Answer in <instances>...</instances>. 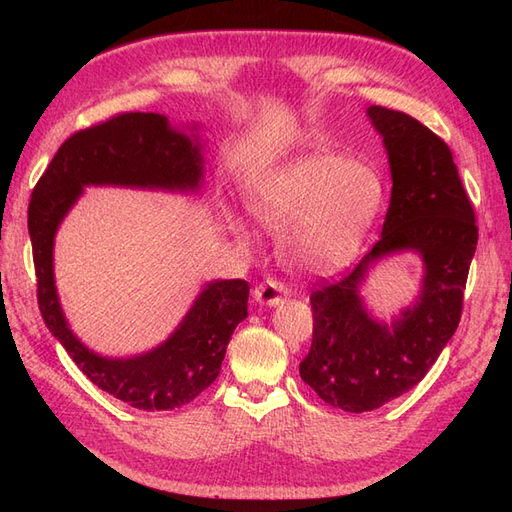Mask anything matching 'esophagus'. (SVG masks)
<instances>
[{
	"mask_svg": "<svg viewBox=\"0 0 512 512\" xmlns=\"http://www.w3.org/2000/svg\"><path fill=\"white\" fill-rule=\"evenodd\" d=\"M286 297H288V288L280 280H275V277H269V280H265L254 288V299L262 305H277Z\"/></svg>",
	"mask_w": 512,
	"mask_h": 512,
	"instance_id": "34e87169",
	"label": "esophagus"
}]
</instances>
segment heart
Segmentation results:
<instances>
[{
	"label": "heart",
	"instance_id": "b5f03b06",
	"mask_svg": "<svg viewBox=\"0 0 512 512\" xmlns=\"http://www.w3.org/2000/svg\"><path fill=\"white\" fill-rule=\"evenodd\" d=\"M382 200L384 185L371 166L309 153L275 170L254 211L269 228H286L282 250L294 269L329 275L359 250Z\"/></svg>",
	"mask_w": 512,
	"mask_h": 512
}]
</instances>
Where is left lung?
<instances>
[{
  "label": "left lung",
  "mask_w": 512,
  "mask_h": 512,
  "mask_svg": "<svg viewBox=\"0 0 512 512\" xmlns=\"http://www.w3.org/2000/svg\"><path fill=\"white\" fill-rule=\"evenodd\" d=\"M367 115L389 153L391 205L374 247L309 294L314 335L299 365L303 382L346 412L376 410L425 378L459 327L478 243L472 203L442 138L401 111L369 106ZM399 249L424 256V290L401 319L382 325L366 316L358 286L376 259Z\"/></svg>",
  "instance_id": "8db88e82"
}]
</instances>
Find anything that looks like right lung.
Instances as JSON below:
<instances>
[{"instance_id":"right-lung-1","label":"right lung","mask_w":512,"mask_h":512,"mask_svg":"<svg viewBox=\"0 0 512 512\" xmlns=\"http://www.w3.org/2000/svg\"><path fill=\"white\" fill-rule=\"evenodd\" d=\"M203 156L188 136L156 113H119L74 132L46 166L32 192L27 228L38 280V307L49 331L98 389L138 410L190 404L218 378L230 335L247 316L245 280L207 284L179 329L162 346L134 359H104L68 329L53 280V239L83 185L194 190Z\"/></svg>"}]
</instances>
